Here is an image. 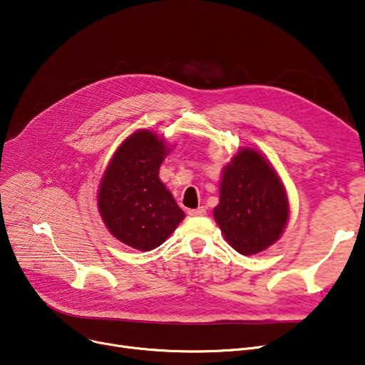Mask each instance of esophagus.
<instances>
[{"label":"esophagus","instance_id":"34e87169","mask_svg":"<svg viewBox=\"0 0 365 365\" xmlns=\"http://www.w3.org/2000/svg\"><path fill=\"white\" fill-rule=\"evenodd\" d=\"M189 216H204L205 215V208L204 207H198L194 210H187Z\"/></svg>","mask_w":365,"mask_h":365}]
</instances>
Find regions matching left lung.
Instances as JSON below:
<instances>
[{"label": "left lung", "mask_w": 365, "mask_h": 365, "mask_svg": "<svg viewBox=\"0 0 365 365\" xmlns=\"http://www.w3.org/2000/svg\"><path fill=\"white\" fill-rule=\"evenodd\" d=\"M215 219L244 256L260 253L282 234L289 201L275 170L255 149H241L223 170Z\"/></svg>", "instance_id": "1"}]
</instances>
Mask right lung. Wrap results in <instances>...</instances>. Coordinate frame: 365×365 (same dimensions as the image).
Masks as SVG:
<instances>
[{"instance_id":"1","label":"right lung","mask_w":365,"mask_h":365,"mask_svg":"<svg viewBox=\"0 0 365 365\" xmlns=\"http://www.w3.org/2000/svg\"><path fill=\"white\" fill-rule=\"evenodd\" d=\"M167 148L157 134L140 130L115 152L99 190V212L121 242L149 252L161 245L185 217L160 180Z\"/></svg>"}]
</instances>
